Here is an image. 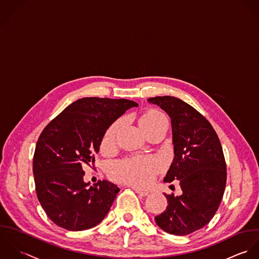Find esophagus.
<instances>
[{
  "mask_svg": "<svg viewBox=\"0 0 259 259\" xmlns=\"http://www.w3.org/2000/svg\"><path fill=\"white\" fill-rule=\"evenodd\" d=\"M135 191H136V193H138L139 195H141V196H147L148 194H149V192H147V191H143V190H140V189H134Z\"/></svg>",
  "mask_w": 259,
  "mask_h": 259,
  "instance_id": "esophagus-1",
  "label": "esophagus"
}]
</instances>
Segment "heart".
<instances>
[{"mask_svg": "<svg viewBox=\"0 0 259 259\" xmlns=\"http://www.w3.org/2000/svg\"><path fill=\"white\" fill-rule=\"evenodd\" d=\"M164 121H168L167 117L158 110H149L140 118V124L145 131ZM120 123L121 120H117L104 133L101 141L103 150H108L113 146ZM158 167L159 163L154 158L131 157L116 162L112 166L110 174L117 181L135 186H146L154 179Z\"/></svg>", "mask_w": 259, "mask_h": 259, "instance_id": "1", "label": "heart"}]
</instances>
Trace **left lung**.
<instances>
[{
    "label": "left lung",
    "instance_id": "1",
    "mask_svg": "<svg viewBox=\"0 0 259 259\" xmlns=\"http://www.w3.org/2000/svg\"><path fill=\"white\" fill-rule=\"evenodd\" d=\"M171 120L174 158L164 182L179 180L180 196L165 194L168 205L155 217L167 233L187 235L202 227L217 211L226 185V164L211 124L193 107L171 96L147 100Z\"/></svg>",
    "mask_w": 259,
    "mask_h": 259
}]
</instances>
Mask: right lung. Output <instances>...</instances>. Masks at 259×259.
Wrapping results in <instances>:
<instances>
[{"label": "right lung", "instance_id": "obj_1", "mask_svg": "<svg viewBox=\"0 0 259 259\" xmlns=\"http://www.w3.org/2000/svg\"><path fill=\"white\" fill-rule=\"evenodd\" d=\"M127 99L82 98L64 109L41 133L33 160L38 199L53 222L81 231L99 224L120 189L84 181L83 165L95 162L106 130L128 109Z\"/></svg>", "mask_w": 259, "mask_h": 259}]
</instances>
